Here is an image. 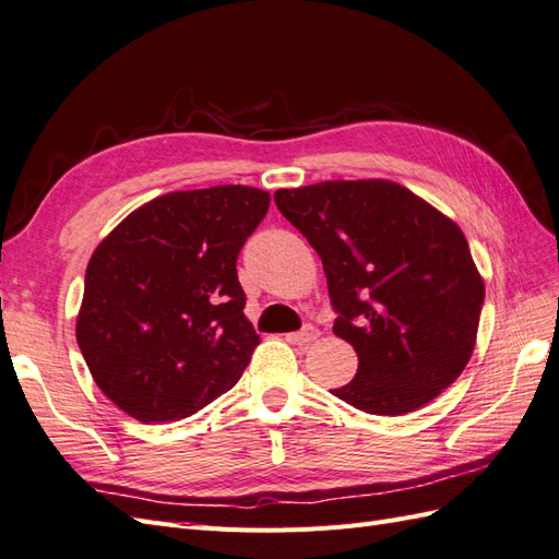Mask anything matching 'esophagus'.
Segmentation results:
<instances>
[{"label":"esophagus","instance_id":"obj_1","mask_svg":"<svg viewBox=\"0 0 559 559\" xmlns=\"http://www.w3.org/2000/svg\"><path fill=\"white\" fill-rule=\"evenodd\" d=\"M319 337V331L313 325H307L305 331H299V333H290V335H285V340L290 342V345H299V347H305V345H309V342H313Z\"/></svg>","mask_w":559,"mask_h":559}]
</instances>
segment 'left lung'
Segmentation results:
<instances>
[{
    "instance_id": "8db88e82",
    "label": "left lung",
    "mask_w": 559,
    "mask_h": 559,
    "mask_svg": "<svg viewBox=\"0 0 559 559\" xmlns=\"http://www.w3.org/2000/svg\"><path fill=\"white\" fill-rule=\"evenodd\" d=\"M323 262L333 333L359 356L333 390L373 416H404L463 373L477 345L484 278L451 217L390 179L321 181L274 193Z\"/></svg>"
}]
</instances>
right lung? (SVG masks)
<instances>
[{
  "instance_id": "1",
  "label": "right lung",
  "mask_w": 559,
  "mask_h": 559,
  "mask_svg": "<svg viewBox=\"0 0 559 559\" xmlns=\"http://www.w3.org/2000/svg\"><path fill=\"white\" fill-rule=\"evenodd\" d=\"M269 200L240 183L165 193L96 246L75 335L98 390L127 416L189 418L242 376L260 335L242 313L236 260Z\"/></svg>"
}]
</instances>
